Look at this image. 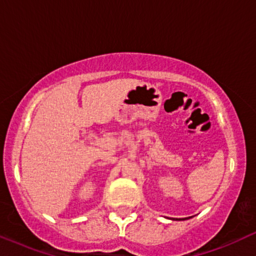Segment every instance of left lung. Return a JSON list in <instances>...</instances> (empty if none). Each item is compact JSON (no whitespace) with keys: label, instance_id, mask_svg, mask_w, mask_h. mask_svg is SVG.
Returning <instances> with one entry per match:
<instances>
[{"label":"left lung","instance_id":"obj_1","mask_svg":"<svg viewBox=\"0 0 256 256\" xmlns=\"http://www.w3.org/2000/svg\"><path fill=\"white\" fill-rule=\"evenodd\" d=\"M185 219H186V218H185ZM177 220H182V219H177ZM184 220V219H183Z\"/></svg>","mask_w":256,"mask_h":256}]
</instances>
